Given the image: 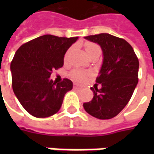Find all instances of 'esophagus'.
Returning a JSON list of instances; mask_svg holds the SVG:
<instances>
[{"mask_svg": "<svg viewBox=\"0 0 154 154\" xmlns=\"http://www.w3.org/2000/svg\"><path fill=\"white\" fill-rule=\"evenodd\" d=\"M74 86H75V87H82V85H80V84H79V83H74Z\"/></svg>", "mask_w": 154, "mask_h": 154, "instance_id": "1", "label": "esophagus"}]
</instances>
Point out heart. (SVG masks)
Instances as JSON below:
<instances>
[{
    "label": "heart",
    "instance_id": "obj_1",
    "mask_svg": "<svg viewBox=\"0 0 154 154\" xmlns=\"http://www.w3.org/2000/svg\"><path fill=\"white\" fill-rule=\"evenodd\" d=\"M97 50H99V47H98V45H94V44H90V43L86 45V53H87V55H89L90 53H92V51H97ZM72 75H73L74 78L78 79V80H82L86 76L85 73H83L80 70H74V72L72 73Z\"/></svg>",
    "mask_w": 154,
    "mask_h": 154
}]
</instances>
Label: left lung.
Returning <instances> with one entry per match:
<instances>
[{"mask_svg":"<svg viewBox=\"0 0 154 154\" xmlns=\"http://www.w3.org/2000/svg\"><path fill=\"white\" fill-rule=\"evenodd\" d=\"M84 38L101 47L103 62L96 80L101 88H91L93 98L83 103V107L88 114L98 119L113 118L127 105L137 86L138 58L124 39L108 33Z\"/></svg>","mask_w":154,"mask_h":154,"instance_id":"left-lung-1","label":"left lung"}]
</instances>
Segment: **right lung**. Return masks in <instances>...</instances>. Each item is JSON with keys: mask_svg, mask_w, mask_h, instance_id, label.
<instances>
[{"mask_svg": "<svg viewBox=\"0 0 154 154\" xmlns=\"http://www.w3.org/2000/svg\"><path fill=\"white\" fill-rule=\"evenodd\" d=\"M78 37L59 38L44 35L21 45L11 62L12 86L16 98L31 115L45 118L59 111L73 82L51 80L53 69L63 66L64 56Z\"/></svg>", "mask_w": 154, "mask_h": 154, "instance_id": "right-lung-1", "label": "right lung"}]
</instances>
